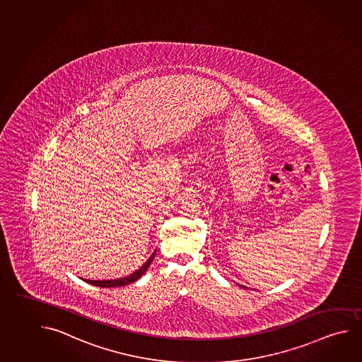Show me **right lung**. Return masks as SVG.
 <instances>
[{
  "mask_svg": "<svg viewBox=\"0 0 362 362\" xmlns=\"http://www.w3.org/2000/svg\"><path fill=\"white\" fill-rule=\"evenodd\" d=\"M154 255H156V252H154L151 257L148 258L146 264H143L141 267H139L138 270L135 271L134 274L127 276V277H123V279H117V280H98V281L85 280V281L91 284V285H95V286H101V288H120V286H124V285H128V284L136 281V280L147 271L149 264H152V261H153Z\"/></svg>",
  "mask_w": 362,
  "mask_h": 362,
  "instance_id": "1",
  "label": "right lung"
}]
</instances>
